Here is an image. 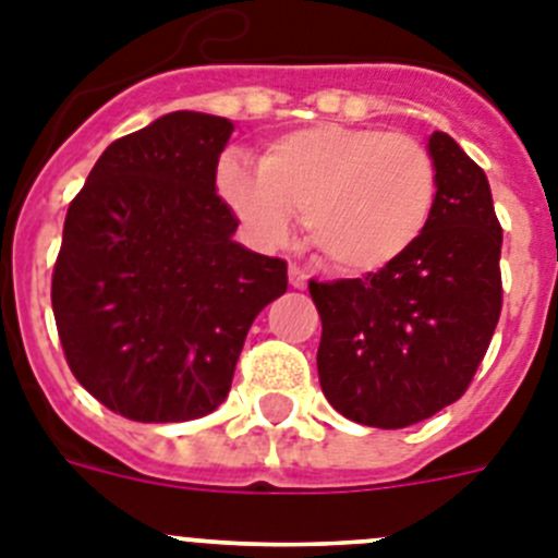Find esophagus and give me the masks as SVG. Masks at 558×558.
<instances>
[{
	"instance_id": "obj_1",
	"label": "esophagus",
	"mask_w": 558,
	"mask_h": 558,
	"mask_svg": "<svg viewBox=\"0 0 558 558\" xmlns=\"http://www.w3.org/2000/svg\"><path fill=\"white\" fill-rule=\"evenodd\" d=\"M307 282H310V276L304 274L302 268H295V265H290V284H293L295 290H304V288H307Z\"/></svg>"
}]
</instances>
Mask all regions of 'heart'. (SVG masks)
<instances>
[{
	"label": "heart",
	"instance_id": "heart-1",
	"mask_svg": "<svg viewBox=\"0 0 558 558\" xmlns=\"http://www.w3.org/2000/svg\"><path fill=\"white\" fill-rule=\"evenodd\" d=\"M218 186L256 245H282L299 211L329 270L372 276L425 234L438 172L430 150L408 133L324 122L270 142L259 167L223 159Z\"/></svg>",
	"mask_w": 558,
	"mask_h": 558
}]
</instances>
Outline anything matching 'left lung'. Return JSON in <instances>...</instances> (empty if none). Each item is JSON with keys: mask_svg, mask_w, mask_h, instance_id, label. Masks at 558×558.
Masks as SVG:
<instances>
[{"mask_svg": "<svg viewBox=\"0 0 558 558\" xmlns=\"http://www.w3.org/2000/svg\"><path fill=\"white\" fill-rule=\"evenodd\" d=\"M427 150L438 192L418 243L366 279L310 282L324 397L383 430L430 418L466 391L502 307V229L486 172L445 131Z\"/></svg>", "mask_w": 558, "mask_h": 558, "instance_id": "8db88e82", "label": "left lung"}]
</instances>
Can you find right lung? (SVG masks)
I'll use <instances>...</instances> for the list:
<instances>
[{"instance_id": "1", "label": "right lung", "mask_w": 558, "mask_h": 558, "mask_svg": "<svg viewBox=\"0 0 558 558\" xmlns=\"http://www.w3.org/2000/svg\"><path fill=\"white\" fill-rule=\"evenodd\" d=\"M234 122L172 111L111 142L69 204L52 313L69 368L133 422H190L229 397L288 263L234 240L218 159Z\"/></svg>"}]
</instances>
